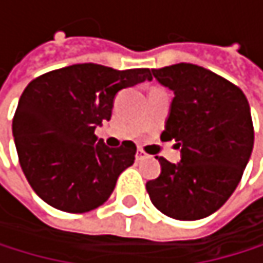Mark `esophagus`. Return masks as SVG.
Here are the masks:
<instances>
[{
  "label": "esophagus",
  "instance_id": "34e87169",
  "mask_svg": "<svg viewBox=\"0 0 263 263\" xmlns=\"http://www.w3.org/2000/svg\"><path fill=\"white\" fill-rule=\"evenodd\" d=\"M145 156H146V155H145V151H143V149H139V151H137V155H136L137 159H143Z\"/></svg>",
  "mask_w": 263,
  "mask_h": 263
}]
</instances>
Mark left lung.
Masks as SVG:
<instances>
[{"mask_svg": "<svg viewBox=\"0 0 263 263\" xmlns=\"http://www.w3.org/2000/svg\"><path fill=\"white\" fill-rule=\"evenodd\" d=\"M151 72L175 95L161 139L177 142L181 161L156 156L161 175L146 183V193L168 218H206L232 196L252 153L248 99L237 85L197 64L178 63Z\"/></svg>", "mask_w": 263, "mask_h": 263, "instance_id": "1", "label": "left lung"}]
</instances>
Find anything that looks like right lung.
<instances>
[{
    "label": "right lung",
    "instance_id": "right-lung-1",
    "mask_svg": "<svg viewBox=\"0 0 263 263\" xmlns=\"http://www.w3.org/2000/svg\"><path fill=\"white\" fill-rule=\"evenodd\" d=\"M151 79L149 69L83 63L28 83L12 134L23 174L44 202L67 213H85L110 197L120 174L134 164L137 148L133 142L108 148L95 129L112 117L120 89Z\"/></svg>",
    "mask_w": 263,
    "mask_h": 263
}]
</instances>
